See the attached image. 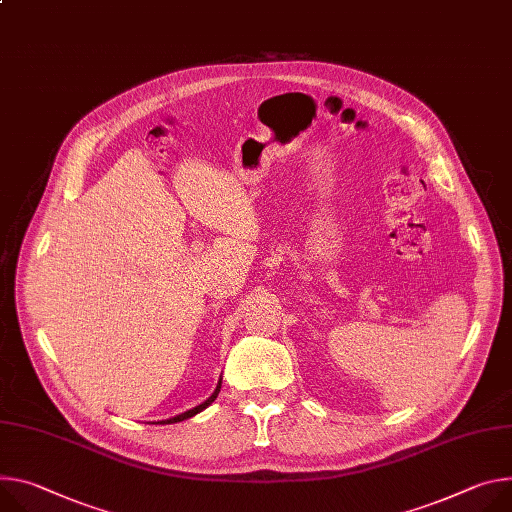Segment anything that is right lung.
Wrapping results in <instances>:
<instances>
[{
	"instance_id": "1",
	"label": "right lung",
	"mask_w": 512,
	"mask_h": 512,
	"mask_svg": "<svg viewBox=\"0 0 512 512\" xmlns=\"http://www.w3.org/2000/svg\"><path fill=\"white\" fill-rule=\"evenodd\" d=\"M220 386H222V378L218 380V384H216V390L212 392V396L208 398V400H204L200 406H196V408H192V410H185V412H181V414H177V416H173V418H167V421H161L163 425H173V423H181V421H185V418H192V416H196L198 412H202L204 408H208L216 398H218V392H220Z\"/></svg>"
}]
</instances>
